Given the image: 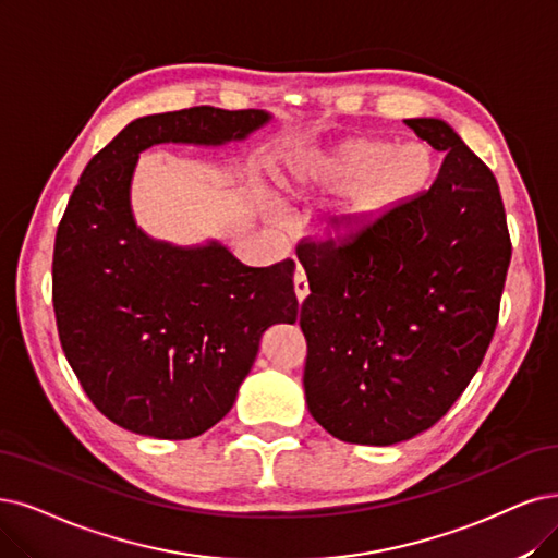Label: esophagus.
Returning a JSON list of instances; mask_svg holds the SVG:
<instances>
[{
    "mask_svg": "<svg viewBox=\"0 0 558 558\" xmlns=\"http://www.w3.org/2000/svg\"><path fill=\"white\" fill-rule=\"evenodd\" d=\"M294 290H296V299L299 301H303L305 296H307V278H305V271L301 266H296V271H294Z\"/></svg>",
    "mask_w": 558,
    "mask_h": 558,
    "instance_id": "34e87169",
    "label": "esophagus"
}]
</instances>
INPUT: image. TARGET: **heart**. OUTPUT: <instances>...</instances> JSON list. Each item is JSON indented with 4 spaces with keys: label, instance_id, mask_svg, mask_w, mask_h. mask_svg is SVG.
<instances>
[{
    "label": "heart",
    "instance_id": "b5f03b06",
    "mask_svg": "<svg viewBox=\"0 0 558 558\" xmlns=\"http://www.w3.org/2000/svg\"><path fill=\"white\" fill-rule=\"evenodd\" d=\"M432 174L425 147H396L381 140H347L333 151L299 154L284 177L290 195L352 191V214L369 216L414 197Z\"/></svg>",
    "mask_w": 558,
    "mask_h": 558
}]
</instances>
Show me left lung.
Segmentation results:
<instances>
[{"instance_id": "left-lung-1", "label": "left lung", "mask_w": 558, "mask_h": 558, "mask_svg": "<svg viewBox=\"0 0 558 558\" xmlns=\"http://www.w3.org/2000/svg\"><path fill=\"white\" fill-rule=\"evenodd\" d=\"M404 123L446 151L429 191L296 245L307 409L347 444L407 441L448 414L497 331L512 255L487 165L441 119Z\"/></svg>"}]
</instances>
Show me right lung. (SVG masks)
Instances as JSON below:
<instances>
[{
  "label": "right lung",
  "instance_id": "1",
  "mask_svg": "<svg viewBox=\"0 0 558 558\" xmlns=\"http://www.w3.org/2000/svg\"><path fill=\"white\" fill-rule=\"evenodd\" d=\"M268 121L211 106L131 121L82 172L59 220L52 305L66 361L102 416L137 435L191 439L232 409L271 324L296 322L294 259L243 266L222 245L144 236L129 185L160 142L220 144Z\"/></svg>",
  "mask_w": 558,
  "mask_h": 558
}]
</instances>
